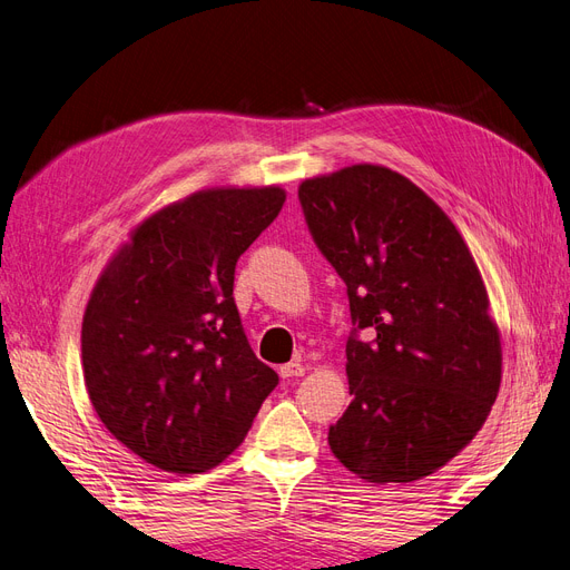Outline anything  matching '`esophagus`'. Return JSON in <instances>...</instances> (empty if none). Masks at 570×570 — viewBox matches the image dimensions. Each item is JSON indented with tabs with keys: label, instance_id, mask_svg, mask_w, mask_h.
<instances>
[{
	"label": "esophagus",
	"instance_id": "obj_1",
	"mask_svg": "<svg viewBox=\"0 0 570 570\" xmlns=\"http://www.w3.org/2000/svg\"><path fill=\"white\" fill-rule=\"evenodd\" d=\"M282 377H298V375H305V366L298 364V362H291V364H284L279 368Z\"/></svg>",
	"mask_w": 570,
	"mask_h": 570
}]
</instances>
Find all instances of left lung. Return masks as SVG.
<instances>
[{
  "label": "left lung",
  "mask_w": 570,
  "mask_h": 570,
  "mask_svg": "<svg viewBox=\"0 0 570 570\" xmlns=\"http://www.w3.org/2000/svg\"><path fill=\"white\" fill-rule=\"evenodd\" d=\"M298 199L354 324L352 402L328 446L371 483L430 476L476 436L500 390V331L472 253L434 199L381 164L307 178Z\"/></svg>",
  "instance_id": "left-lung-1"
}]
</instances>
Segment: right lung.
Instances as JSON below:
<instances>
[{"mask_svg":"<svg viewBox=\"0 0 570 570\" xmlns=\"http://www.w3.org/2000/svg\"><path fill=\"white\" fill-rule=\"evenodd\" d=\"M284 202L279 185L199 189L138 223L91 291L89 399L117 441L164 472L220 465L279 383L246 341L232 286Z\"/></svg>","mask_w":570,"mask_h":570,"instance_id":"add662e5","label":"right lung"}]
</instances>
